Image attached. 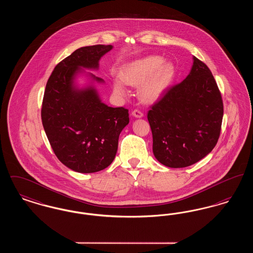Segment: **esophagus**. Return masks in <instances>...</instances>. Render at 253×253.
<instances>
[{
    "mask_svg": "<svg viewBox=\"0 0 253 253\" xmlns=\"http://www.w3.org/2000/svg\"><path fill=\"white\" fill-rule=\"evenodd\" d=\"M132 115L133 117H135V118H142L144 116L143 112L140 111L139 109H134L132 112Z\"/></svg>",
    "mask_w": 253,
    "mask_h": 253,
    "instance_id": "34e87169",
    "label": "esophagus"
}]
</instances>
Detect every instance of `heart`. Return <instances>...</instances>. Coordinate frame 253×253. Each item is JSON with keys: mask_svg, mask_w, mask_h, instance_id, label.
Segmentation results:
<instances>
[{"mask_svg": "<svg viewBox=\"0 0 253 253\" xmlns=\"http://www.w3.org/2000/svg\"><path fill=\"white\" fill-rule=\"evenodd\" d=\"M163 61L161 57L150 56L125 65L121 71V77H117L113 81L115 93L123 96L127 92L126 84H141L152 75L141 86L139 93L145 101L157 100L167 88L173 73L172 65L169 63L162 65Z\"/></svg>", "mask_w": 253, "mask_h": 253, "instance_id": "1", "label": "heart"}]
</instances>
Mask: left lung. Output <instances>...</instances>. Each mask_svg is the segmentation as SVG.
<instances>
[{
	"mask_svg": "<svg viewBox=\"0 0 253 253\" xmlns=\"http://www.w3.org/2000/svg\"><path fill=\"white\" fill-rule=\"evenodd\" d=\"M223 114L214 77L202 60L193 57L188 77L166 88L148 112L155 157L169 168L198 162L215 147Z\"/></svg>",
	"mask_w": 253,
	"mask_h": 253,
	"instance_id": "8db88e82",
	"label": "left lung"
}]
</instances>
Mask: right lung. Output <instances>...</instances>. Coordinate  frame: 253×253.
Returning a JSON list of instances; mask_svg holds the SVG:
<instances>
[{"mask_svg": "<svg viewBox=\"0 0 253 253\" xmlns=\"http://www.w3.org/2000/svg\"><path fill=\"white\" fill-rule=\"evenodd\" d=\"M111 49L102 44L77 49L56 65L44 90L41 115L49 143L62 164L79 172L107 168L116 157L120 133L129 123L128 109L109 107L95 89L78 91L72 86L80 67L97 68Z\"/></svg>", "mask_w": 253, "mask_h": 253, "instance_id": "right-lung-1", "label": "right lung"}]
</instances>
